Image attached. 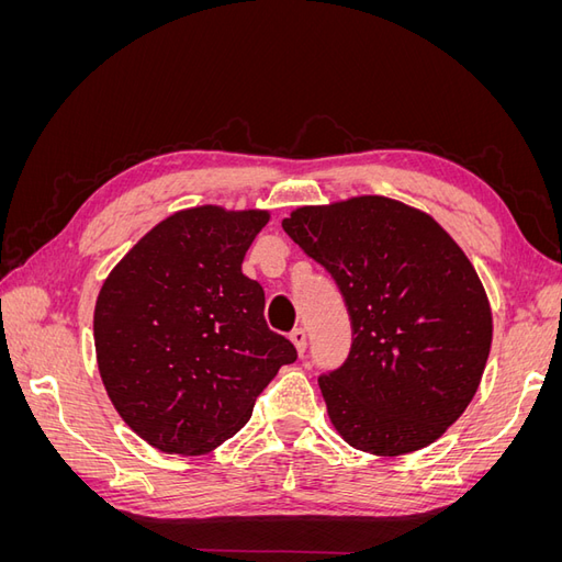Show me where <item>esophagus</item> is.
I'll return each mask as SVG.
<instances>
[{
    "mask_svg": "<svg viewBox=\"0 0 562 562\" xmlns=\"http://www.w3.org/2000/svg\"><path fill=\"white\" fill-rule=\"evenodd\" d=\"M291 342L295 345L297 353L302 356V353H304V349H307V333H304L302 328H295V330L291 333Z\"/></svg>",
    "mask_w": 562,
    "mask_h": 562,
    "instance_id": "1",
    "label": "esophagus"
}]
</instances>
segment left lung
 <instances>
[{
  "instance_id": "obj_1",
  "label": "left lung",
  "mask_w": 562,
  "mask_h": 562,
  "mask_svg": "<svg viewBox=\"0 0 562 562\" xmlns=\"http://www.w3.org/2000/svg\"><path fill=\"white\" fill-rule=\"evenodd\" d=\"M345 295L349 359L318 378L335 431L398 457L431 446L469 407L492 347V310L471 260L436 220L363 194L283 217Z\"/></svg>"
}]
</instances>
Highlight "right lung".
<instances>
[{
  "mask_svg": "<svg viewBox=\"0 0 562 562\" xmlns=\"http://www.w3.org/2000/svg\"><path fill=\"white\" fill-rule=\"evenodd\" d=\"M269 211L194 206L161 220L100 285L98 372L145 443L206 454L244 429L255 398L297 359L265 321V291L241 262Z\"/></svg>",
  "mask_w": 562,
  "mask_h": 562,
  "instance_id": "add662e5",
  "label": "right lung"
}]
</instances>
